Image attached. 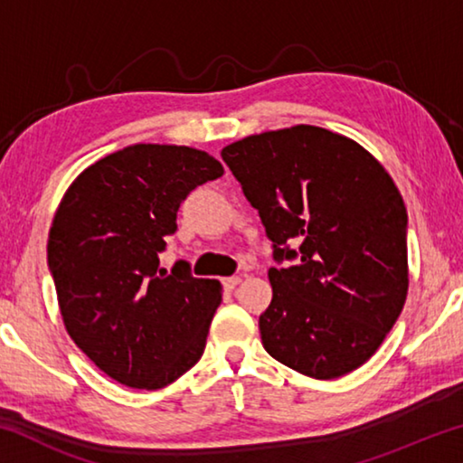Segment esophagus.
Wrapping results in <instances>:
<instances>
[{
    "mask_svg": "<svg viewBox=\"0 0 463 463\" xmlns=\"http://www.w3.org/2000/svg\"><path fill=\"white\" fill-rule=\"evenodd\" d=\"M239 284H241V278L239 276H232V278H224L222 279V286H224L226 292H232V289L237 288Z\"/></svg>",
    "mask_w": 463,
    "mask_h": 463,
    "instance_id": "esophagus-1",
    "label": "esophagus"
}]
</instances>
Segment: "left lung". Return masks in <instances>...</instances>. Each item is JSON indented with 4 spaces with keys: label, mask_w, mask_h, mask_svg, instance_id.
Returning a JSON list of instances; mask_svg holds the SVG:
<instances>
[{
    "label": "left lung",
    "mask_w": 463,
    "mask_h": 463,
    "mask_svg": "<svg viewBox=\"0 0 463 463\" xmlns=\"http://www.w3.org/2000/svg\"><path fill=\"white\" fill-rule=\"evenodd\" d=\"M221 155L260 210L273 260L296 261L268 271L265 351L315 380L357 370L409 292V218L396 184L355 140L310 124L245 137Z\"/></svg>",
    "instance_id": "left-lung-1"
}]
</instances>
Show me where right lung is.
<instances>
[{
  "label": "right lung",
  "instance_id": "1",
  "mask_svg": "<svg viewBox=\"0 0 463 463\" xmlns=\"http://www.w3.org/2000/svg\"><path fill=\"white\" fill-rule=\"evenodd\" d=\"M222 174L198 148L130 145L83 169L54 213L46 250L62 323L124 386L165 388L200 362L222 286L185 261L167 273L159 253L185 195Z\"/></svg>",
  "mask_w": 463,
  "mask_h": 463
}]
</instances>
